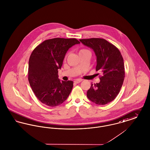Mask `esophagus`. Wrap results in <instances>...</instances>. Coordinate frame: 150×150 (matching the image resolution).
I'll return each instance as SVG.
<instances>
[{"instance_id": "obj_1", "label": "esophagus", "mask_w": 150, "mask_h": 150, "mask_svg": "<svg viewBox=\"0 0 150 150\" xmlns=\"http://www.w3.org/2000/svg\"><path fill=\"white\" fill-rule=\"evenodd\" d=\"M82 81V80H79V79H77V80H75V81H74V83H79L81 82Z\"/></svg>"}]
</instances>
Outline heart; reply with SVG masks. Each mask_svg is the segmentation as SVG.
<instances>
[{"label": "heart", "instance_id": "1", "mask_svg": "<svg viewBox=\"0 0 150 150\" xmlns=\"http://www.w3.org/2000/svg\"><path fill=\"white\" fill-rule=\"evenodd\" d=\"M89 52V51L88 50H86V49H82V50H80V51H79V54L84 53V52ZM66 57H67V56H66Z\"/></svg>", "mask_w": 150, "mask_h": 150}]
</instances>
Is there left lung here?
<instances>
[{"mask_svg": "<svg viewBox=\"0 0 150 150\" xmlns=\"http://www.w3.org/2000/svg\"><path fill=\"white\" fill-rule=\"evenodd\" d=\"M85 45L94 50L97 57L96 71L101 72L99 83L87 91L91 102L100 105L114 100L120 93L125 78L123 59L119 50L107 40L100 38L80 39Z\"/></svg>", "mask_w": 150, "mask_h": 150, "instance_id": "1", "label": "left lung"}]
</instances>
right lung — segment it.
Instances as JSON below:
<instances>
[{"label": "right lung", "mask_w": 150, "mask_h": 150, "mask_svg": "<svg viewBox=\"0 0 150 150\" xmlns=\"http://www.w3.org/2000/svg\"><path fill=\"white\" fill-rule=\"evenodd\" d=\"M76 39L54 38L45 40L30 54L28 81L35 95L42 103L55 107L67 99L73 86L72 81L59 79L61 69L68 50L80 44Z\"/></svg>", "instance_id": "add662e5"}]
</instances>
